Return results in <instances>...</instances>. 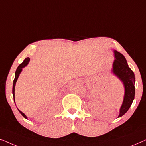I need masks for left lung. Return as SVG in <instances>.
<instances>
[{"instance_id":"1","label":"left lung","mask_w":146,"mask_h":146,"mask_svg":"<svg viewBox=\"0 0 146 146\" xmlns=\"http://www.w3.org/2000/svg\"><path fill=\"white\" fill-rule=\"evenodd\" d=\"M115 60L112 64L111 72L115 75L124 86L125 92L123 100L119 109L118 117H121L128 111L135 96V76L133 71L129 68L126 59L120 52L113 50Z\"/></svg>"}]
</instances>
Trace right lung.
Here are the masks:
<instances>
[{
    "instance_id": "add662e5",
    "label": "right lung",
    "mask_w": 146,
    "mask_h": 146,
    "mask_svg": "<svg viewBox=\"0 0 146 146\" xmlns=\"http://www.w3.org/2000/svg\"><path fill=\"white\" fill-rule=\"evenodd\" d=\"M30 62V58L29 57H27V58L25 59V60L23 61V62L19 66H18L17 70H16L15 72V80H14L13 81V97H14V101L15 102V85H16V82H17V80H18V78H19L20 74H21V72H22V70H23V68H25V66H27L29 64ZM16 104V103H15ZM18 110L19 111V112L21 113V115H23V116L25 117V118L26 119H28L27 115H26L25 113H24L23 112H22V111L21 110H19V109H18Z\"/></svg>"
}]
</instances>
